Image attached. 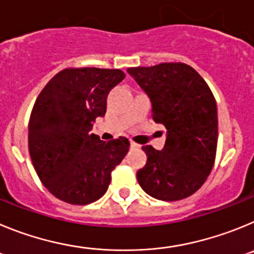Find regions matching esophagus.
I'll use <instances>...</instances> for the list:
<instances>
[{"mask_svg":"<svg viewBox=\"0 0 254 254\" xmlns=\"http://www.w3.org/2000/svg\"><path fill=\"white\" fill-rule=\"evenodd\" d=\"M130 147H131V148H139V145L136 143H134V141H130Z\"/></svg>","mask_w":254,"mask_h":254,"instance_id":"obj_1","label":"esophagus"}]
</instances>
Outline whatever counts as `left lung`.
Returning a JSON list of instances; mask_svg holds the SVG:
<instances>
[{"mask_svg": "<svg viewBox=\"0 0 254 254\" xmlns=\"http://www.w3.org/2000/svg\"><path fill=\"white\" fill-rule=\"evenodd\" d=\"M127 73L149 96L153 120L164 125V148L143 145L147 163L136 172L152 197L177 201L195 193L215 162L218 109L204 78L185 63L131 67Z\"/></svg>", "mask_w": 254, "mask_h": 254, "instance_id": "1", "label": "left lung"}]
</instances>
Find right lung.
<instances>
[{"label": "right lung", "instance_id": "right-lung-1", "mask_svg": "<svg viewBox=\"0 0 254 254\" xmlns=\"http://www.w3.org/2000/svg\"><path fill=\"white\" fill-rule=\"evenodd\" d=\"M124 78L120 69L65 68L39 93L29 120V153L40 181L59 200H99L127 155V138L104 141L90 132L106 113L109 92Z\"/></svg>", "mask_w": 254, "mask_h": 254}]
</instances>
